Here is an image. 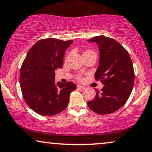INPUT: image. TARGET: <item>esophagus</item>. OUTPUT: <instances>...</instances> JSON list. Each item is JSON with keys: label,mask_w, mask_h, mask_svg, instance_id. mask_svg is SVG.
Listing matches in <instances>:
<instances>
[{"label": "esophagus", "mask_w": 152, "mask_h": 152, "mask_svg": "<svg viewBox=\"0 0 152 152\" xmlns=\"http://www.w3.org/2000/svg\"><path fill=\"white\" fill-rule=\"evenodd\" d=\"M77 88H81V89H85L86 88L85 86H80V85H78Z\"/></svg>", "instance_id": "esophagus-1"}]
</instances>
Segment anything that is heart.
<instances>
[{
	"instance_id": "heart-1",
	"label": "heart",
	"mask_w": 152,
	"mask_h": 152,
	"mask_svg": "<svg viewBox=\"0 0 152 152\" xmlns=\"http://www.w3.org/2000/svg\"><path fill=\"white\" fill-rule=\"evenodd\" d=\"M91 52V51H86V52H84V54H85V53H87V52ZM76 79H77L78 81H83V77L81 76V75L78 74V75H77V76H76Z\"/></svg>"
}]
</instances>
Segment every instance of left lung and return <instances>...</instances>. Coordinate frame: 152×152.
Returning a JSON list of instances; mask_svg holds the SVG:
<instances>
[{
	"label": "left lung",
	"instance_id": "left-lung-1",
	"mask_svg": "<svg viewBox=\"0 0 152 152\" xmlns=\"http://www.w3.org/2000/svg\"><path fill=\"white\" fill-rule=\"evenodd\" d=\"M88 41L99 46V66L95 77L104 85L100 91H96V96L88 106L98 114H110L125 105L130 96L134 81L132 62L128 52L115 39L100 35Z\"/></svg>",
	"mask_w": 152,
	"mask_h": 152
}]
</instances>
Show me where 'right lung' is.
Instances as JSON below:
<instances>
[{"instance_id": "right-lung-1", "label": "right lung", "mask_w": 152, "mask_h": 152, "mask_svg": "<svg viewBox=\"0 0 152 152\" xmlns=\"http://www.w3.org/2000/svg\"><path fill=\"white\" fill-rule=\"evenodd\" d=\"M73 40L40 39L31 47L22 64L20 83L27 105L37 114L51 116L64 110L69 95L76 90L72 82H54L55 70L61 68L65 50Z\"/></svg>"}]
</instances>
